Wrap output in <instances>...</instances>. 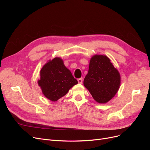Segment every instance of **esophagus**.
I'll return each mask as SVG.
<instances>
[{
	"instance_id": "obj_1",
	"label": "esophagus",
	"mask_w": 150,
	"mask_h": 150,
	"mask_svg": "<svg viewBox=\"0 0 150 150\" xmlns=\"http://www.w3.org/2000/svg\"><path fill=\"white\" fill-rule=\"evenodd\" d=\"M78 83L79 84H82L83 83V78H79V79H78Z\"/></svg>"
}]
</instances>
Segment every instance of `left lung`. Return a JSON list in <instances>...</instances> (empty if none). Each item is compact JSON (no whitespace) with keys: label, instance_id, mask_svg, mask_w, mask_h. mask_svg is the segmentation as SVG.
Masks as SVG:
<instances>
[{"label":"left lung","instance_id":"left-lung-1","mask_svg":"<svg viewBox=\"0 0 150 150\" xmlns=\"http://www.w3.org/2000/svg\"><path fill=\"white\" fill-rule=\"evenodd\" d=\"M120 75L106 56L95 55L90 60L84 85L99 103H106L119 89Z\"/></svg>","mask_w":150,"mask_h":150}]
</instances>
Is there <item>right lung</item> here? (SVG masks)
<instances>
[{"mask_svg": "<svg viewBox=\"0 0 150 150\" xmlns=\"http://www.w3.org/2000/svg\"><path fill=\"white\" fill-rule=\"evenodd\" d=\"M40 74L38 84L44 96L52 101H57L66 95L72 86L78 84V81L59 57L46 63Z\"/></svg>", "mask_w": 150, "mask_h": 150, "instance_id": "add662e5", "label": "right lung"}]
</instances>
